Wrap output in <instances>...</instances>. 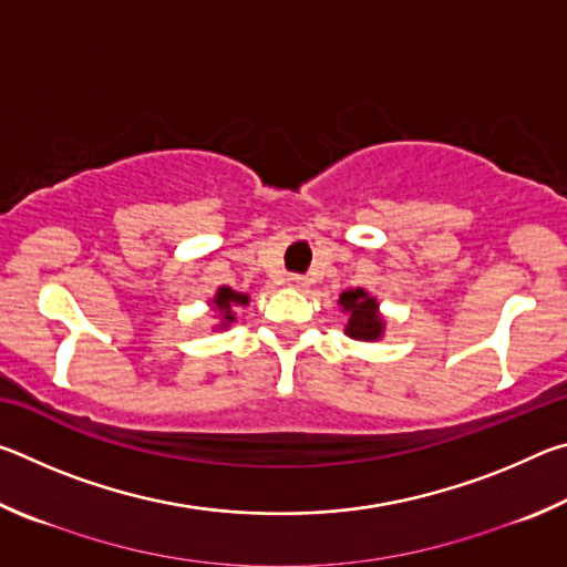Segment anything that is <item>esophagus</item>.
<instances>
[{"mask_svg":"<svg viewBox=\"0 0 567 567\" xmlns=\"http://www.w3.org/2000/svg\"><path fill=\"white\" fill-rule=\"evenodd\" d=\"M307 285H310V282H307L305 275H290V277H287V287H292V290H305Z\"/></svg>","mask_w":567,"mask_h":567,"instance_id":"1","label":"esophagus"}]
</instances>
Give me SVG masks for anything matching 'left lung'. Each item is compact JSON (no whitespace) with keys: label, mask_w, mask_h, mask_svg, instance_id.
<instances>
[{"label":"left lung","mask_w":567,"mask_h":567,"mask_svg":"<svg viewBox=\"0 0 567 567\" xmlns=\"http://www.w3.org/2000/svg\"><path fill=\"white\" fill-rule=\"evenodd\" d=\"M340 305L350 312V322L344 332L354 340H378L382 334V320L378 315L375 297H370L364 290H348L340 295Z\"/></svg>","instance_id":"left-lung-1"}]
</instances>
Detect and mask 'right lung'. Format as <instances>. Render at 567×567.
<instances>
[{"mask_svg":"<svg viewBox=\"0 0 567 567\" xmlns=\"http://www.w3.org/2000/svg\"><path fill=\"white\" fill-rule=\"evenodd\" d=\"M233 305H247V295H239V292H235V290H229V287H219L217 297H215V307H217L219 312H223V318H225L223 324L235 320Z\"/></svg>","mask_w":567,"mask_h":567,"instance_id":"obj_1","label":"right lung"}]
</instances>
